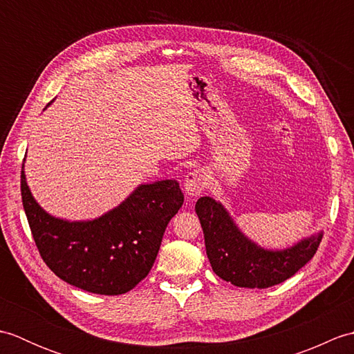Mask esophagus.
I'll return each mask as SVG.
<instances>
[{
	"label": "esophagus",
	"instance_id": "1",
	"mask_svg": "<svg viewBox=\"0 0 354 354\" xmlns=\"http://www.w3.org/2000/svg\"><path fill=\"white\" fill-rule=\"evenodd\" d=\"M207 184H208V178L205 175V171L198 169V170L190 171L189 175H187L184 189H185V193L190 194V196H198V194L204 192Z\"/></svg>",
	"mask_w": 354,
	"mask_h": 354
}]
</instances>
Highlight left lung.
Here are the masks:
<instances>
[{"instance_id": "obj_1", "label": "left lung", "mask_w": 354, "mask_h": 354, "mask_svg": "<svg viewBox=\"0 0 354 354\" xmlns=\"http://www.w3.org/2000/svg\"><path fill=\"white\" fill-rule=\"evenodd\" d=\"M212 268L222 280L239 288L265 289L297 274L318 251L322 234L309 237L284 251H268L248 240L230 214L212 198L196 202Z\"/></svg>"}]
</instances>
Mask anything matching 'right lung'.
<instances>
[{"instance_id": "1", "label": "right lung", "mask_w": 354, "mask_h": 354, "mask_svg": "<svg viewBox=\"0 0 354 354\" xmlns=\"http://www.w3.org/2000/svg\"><path fill=\"white\" fill-rule=\"evenodd\" d=\"M22 205L42 260L64 281L100 295H122L152 269L165 227L184 204L175 179L140 185L99 219L68 222L36 204L21 170Z\"/></svg>"}]
</instances>
